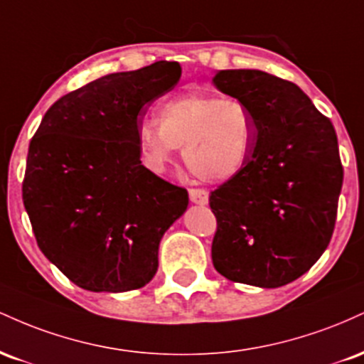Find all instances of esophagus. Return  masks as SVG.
Segmentation results:
<instances>
[{
	"instance_id": "34e87169",
	"label": "esophagus",
	"mask_w": 364,
	"mask_h": 364,
	"mask_svg": "<svg viewBox=\"0 0 364 364\" xmlns=\"http://www.w3.org/2000/svg\"><path fill=\"white\" fill-rule=\"evenodd\" d=\"M190 200L196 205H207L208 203V191L202 190V188H191L190 190Z\"/></svg>"
}]
</instances>
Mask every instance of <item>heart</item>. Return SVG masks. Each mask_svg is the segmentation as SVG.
<instances>
[{
  "mask_svg": "<svg viewBox=\"0 0 364 364\" xmlns=\"http://www.w3.org/2000/svg\"><path fill=\"white\" fill-rule=\"evenodd\" d=\"M144 162L166 173L178 147L188 169L205 181H229L243 173L257 136L248 104L207 92H186L164 101L157 118H144L135 129Z\"/></svg>",
  "mask_w": 364,
  "mask_h": 364,
  "instance_id": "b5f03b06",
  "label": "heart"
}]
</instances>
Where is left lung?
Here are the masks:
<instances>
[{
	"label": "left lung",
	"instance_id": "8db88e82",
	"mask_svg": "<svg viewBox=\"0 0 364 364\" xmlns=\"http://www.w3.org/2000/svg\"><path fill=\"white\" fill-rule=\"evenodd\" d=\"M212 83L252 109L255 149L243 173L210 193L215 270L232 282L286 286L332 237L342 188L333 124L296 83L260 70H220Z\"/></svg>",
	"mask_w": 364,
	"mask_h": 364
}]
</instances>
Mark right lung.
Here are the masks:
<instances>
[{"label": "right lung", "instance_id": "1", "mask_svg": "<svg viewBox=\"0 0 364 364\" xmlns=\"http://www.w3.org/2000/svg\"><path fill=\"white\" fill-rule=\"evenodd\" d=\"M181 77L176 61L111 73L63 95L28 145L22 185L37 245L78 287L124 292L152 281L159 243L188 191L141 166L135 129Z\"/></svg>", "mask_w": 364, "mask_h": 364}]
</instances>
